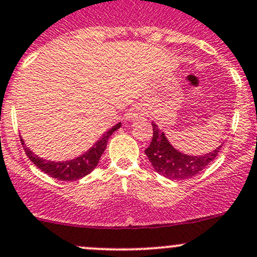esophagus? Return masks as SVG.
<instances>
[{
    "instance_id": "1",
    "label": "esophagus",
    "mask_w": 257,
    "mask_h": 257,
    "mask_svg": "<svg viewBox=\"0 0 257 257\" xmlns=\"http://www.w3.org/2000/svg\"><path fill=\"white\" fill-rule=\"evenodd\" d=\"M128 118L131 120H138V119H144V113H143L142 109H139V108H134V109L131 110V113H129Z\"/></svg>"
}]
</instances>
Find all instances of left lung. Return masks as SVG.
Instances as JSON below:
<instances>
[{"instance_id":"obj_1","label":"left lung","mask_w":257,"mask_h":257,"mask_svg":"<svg viewBox=\"0 0 257 257\" xmlns=\"http://www.w3.org/2000/svg\"><path fill=\"white\" fill-rule=\"evenodd\" d=\"M153 139L145 149V154L155 171L170 180H186L196 176L217 158L220 151L221 145L206 155H185L172 148L155 123H153Z\"/></svg>"}]
</instances>
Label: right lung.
Returning a JSON list of instances; mask_svg holds the SVG:
<instances>
[{
	"instance_id": "right-lung-1",
	"label": "right lung",
	"mask_w": 257,
	"mask_h": 257,
	"mask_svg": "<svg viewBox=\"0 0 257 257\" xmlns=\"http://www.w3.org/2000/svg\"><path fill=\"white\" fill-rule=\"evenodd\" d=\"M118 128H120V123H118L117 125H114L113 128H110L109 131L106 132V133L102 136L101 139H99L87 153L79 156V158L74 159V160L64 161V163H51V161L43 160V159L34 155V154L24 145L23 140L21 139V142L22 145H24L23 148L27 156L31 159L32 163L36 165L38 169H40L43 172L49 175V176L58 178V180L60 181H76L79 180V178H82L83 176L90 174L94 167L97 166L102 154H103L104 149H106L108 139H109V137L112 136Z\"/></svg>"
}]
</instances>
